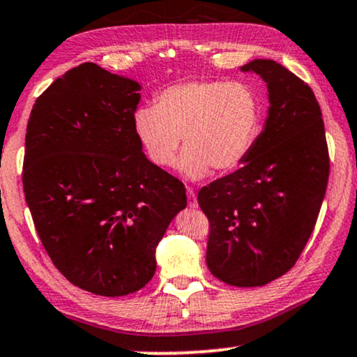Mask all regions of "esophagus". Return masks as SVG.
I'll use <instances>...</instances> for the list:
<instances>
[{
    "label": "esophagus",
    "mask_w": 357,
    "mask_h": 357,
    "mask_svg": "<svg viewBox=\"0 0 357 357\" xmlns=\"http://www.w3.org/2000/svg\"><path fill=\"white\" fill-rule=\"evenodd\" d=\"M186 194H188V206L191 207V209H196V207H197V197H196V194H194L192 189H189V188H188Z\"/></svg>",
    "instance_id": "esophagus-1"
}]
</instances>
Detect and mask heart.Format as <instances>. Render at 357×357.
<instances>
[{
  "label": "heart",
  "instance_id": "1",
  "mask_svg": "<svg viewBox=\"0 0 357 357\" xmlns=\"http://www.w3.org/2000/svg\"><path fill=\"white\" fill-rule=\"evenodd\" d=\"M261 128L260 100L242 82L189 80L161 90L155 105L133 114V130L148 160L158 168L174 165L179 143L184 151L178 169L199 181L212 168L229 173L243 165Z\"/></svg>",
  "mask_w": 357,
  "mask_h": 357
}]
</instances>
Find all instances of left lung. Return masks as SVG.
<instances>
[{
  "label": "left lung",
  "instance_id": "obj_1",
  "mask_svg": "<svg viewBox=\"0 0 357 357\" xmlns=\"http://www.w3.org/2000/svg\"><path fill=\"white\" fill-rule=\"evenodd\" d=\"M241 72L267 84V119L241 168L202 188L197 202L211 222V273L227 285L261 287L287 273L305 249L329 160L321 108L303 80L270 59Z\"/></svg>",
  "mask_w": 357,
  "mask_h": 357
}]
</instances>
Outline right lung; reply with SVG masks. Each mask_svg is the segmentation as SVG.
<instances>
[{
  "instance_id": "add662e5",
  "label": "right lung",
  "mask_w": 357,
  "mask_h": 357,
  "mask_svg": "<svg viewBox=\"0 0 357 357\" xmlns=\"http://www.w3.org/2000/svg\"><path fill=\"white\" fill-rule=\"evenodd\" d=\"M139 90L85 62L49 85L26 130L22 186L40 242L72 285L102 296L150 282L158 243L188 204L135 135Z\"/></svg>"
}]
</instances>
